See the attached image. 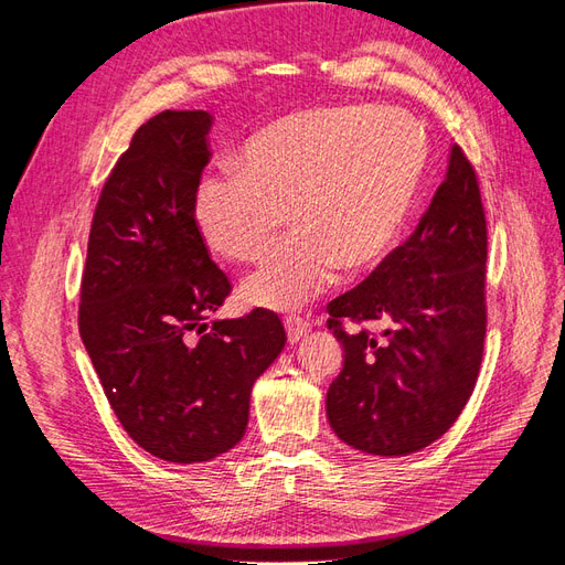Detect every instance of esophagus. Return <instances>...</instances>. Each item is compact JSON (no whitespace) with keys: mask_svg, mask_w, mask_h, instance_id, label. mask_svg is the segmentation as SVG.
I'll return each instance as SVG.
<instances>
[{"mask_svg":"<svg viewBox=\"0 0 565 565\" xmlns=\"http://www.w3.org/2000/svg\"><path fill=\"white\" fill-rule=\"evenodd\" d=\"M285 330H287V339L289 344H297L299 339H303L306 334L311 332V322L301 318V316H287L285 318Z\"/></svg>","mask_w":565,"mask_h":565,"instance_id":"esophagus-1","label":"esophagus"}]
</instances>
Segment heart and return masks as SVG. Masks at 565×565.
Masks as SVG:
<instances>
[{"label": "heart", "mask_w": 565, "mask_h": 565, "mask_svg": "<svg viewBox=\"0 0 565 565\" xmlns=\"http://www.w3.org/2000/svg\"><path fill=\"white\" fill-rule=\"evenodd\" d=\"M426 169V139L403 110L334 106L252 134L195 188L193 221L218 256L256 262L287 221L297 228L245 280L243 297L299 309L337 270L361 273L398 243Z\"/></svg>", "instance_id": "heart-1"}]
</instances>
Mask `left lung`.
<instances>
[{
	"label": "left lung",
	"instance_id": "1",
	"mask_svg": "<svg viewBox=\"0 0 565 565\" xmlns=\"http://www.w3.org/2000/svg\"><path fill=\"white\" fill-rule=\"evenodd\" d=\"M488 226L476 169L459 146L403 245L328 303L344 367L328 391L334 434L370 455L431 446L465 409L483 361ZM367 321H382L377 335Z\"/></svg>",
	"mask_w": 565,
	"mask_h": 565
}]
</instances>
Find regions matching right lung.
<instances>
[{
    "label": "right lung",
    "mask_w": 565,
    "mask_h": 565,
    "mask_svg": "<svg viewBox=\"0 0 565 565\" xmlns=\"http://www.w3.org/2000/svg\"><path fill=\"white\" fill-rule=\"evenodd\" d=\"M210 127L207 110H164L136 129L96 202L79 287V337L119 424L177 465L245 436L252 386L287 341L266 309L207 324L233 289L193 221Z\"/></svg>",
    "instance_id": "obj_1"
}]
</instances>
